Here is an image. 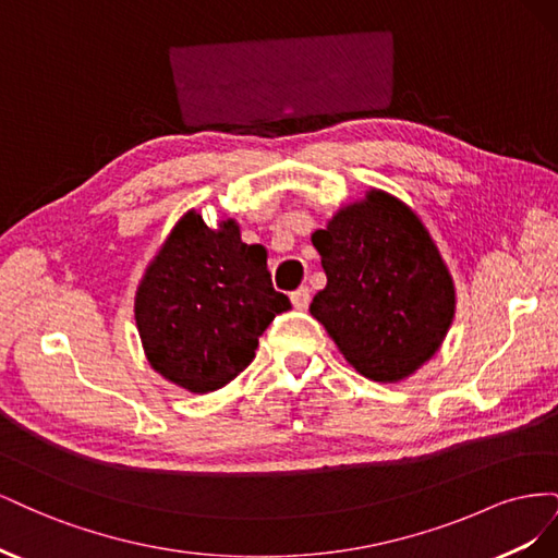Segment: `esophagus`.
<instances>
[{
    "instance_id": "esophagus-1",
    "label": "esophagus",
    "mask_w": 558,
    "mask_h": 558,
    "mask_svg": "<svg viewBox=\"0 0 558 558\" xmlns=\"http://www.w3.org/2000/svg\"><path fill=\"white\" fill-rule=\"evenodd\" d=\"M310 300H312V295H310L307 286H300L298 291L291 293V302H293L295 310H307L310 307Z\"/></svg>"
}]
</instances>
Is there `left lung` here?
I'll return each mask as SVG.
<instances>
[{"instance_id":"obj_1","label":"left lung","mask_w":558,"mask_h":558,"mask_svg":"<svg viewBox=\"0 0 558 558\" xmlns=\"http://www.w3.org/2000/svg\"><path fill=\"white\" fill-rule=\"evenodd\" d=\"M328 283L312 300L344 359L393 384L440 349L456 310L449 269L418 216L384 191L337 211L312 234Z\"/></svg>"}]
</instances>
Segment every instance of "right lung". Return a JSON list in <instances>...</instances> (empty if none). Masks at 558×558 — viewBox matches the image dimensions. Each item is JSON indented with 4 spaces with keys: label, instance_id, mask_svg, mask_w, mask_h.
I'll return each mask as SVG.
<instances>
[{
    "label": "right lung",
    "instance_id": "right-lung-1",
    "mask_svg": "<svg viewBox=\"0 0 558 558\" xmlns=\"http://www.w3.org/2000/svg\"><path fill=\"white\" fill-rule=\"evenodd\" d=\"M286 310L291 300L275 291L267 251L244 244L232 218L211 230L197 211L174 226L134 298L150 367L191 393L238 377Z\"/></svg>",
    "mask_w": 558,
    "mask_h": 558
}]
</instances>
